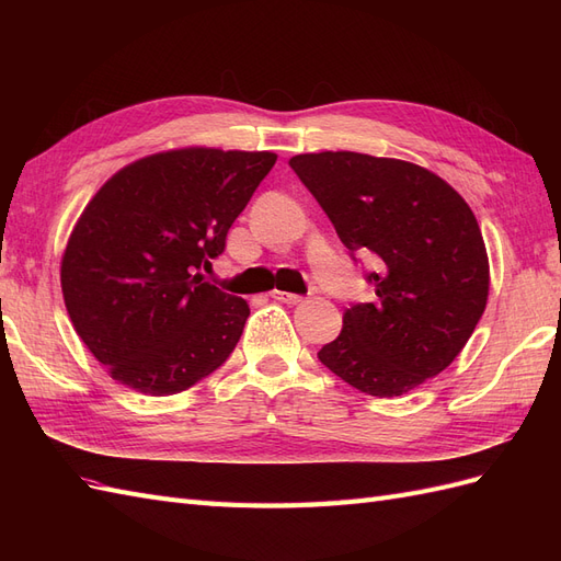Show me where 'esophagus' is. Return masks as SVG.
Listing matches in <instances>:
<instances>
[{
    "label": "esophagus",
    "mask_w": 561,
    "mask_h": 561,
    "mask_svg": "<svg viewBox=\"0 0 561 561\" xmlns=\"http://www.w3.org/2000/svg\"><path fill=\"white\" fill-rule=\"evenodd\" d=\"M271 297H274L276 301H283V304H299L304 297L301 295H295V293H283V290H274L271 293Z\"/></svg>",
    "instance_id": "34e87169"
}]
</instances>
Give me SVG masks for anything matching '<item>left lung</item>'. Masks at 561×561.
<instances>
[{"mask_svg":"<svg viewBox=\"0 0 561 561\" xmlns=\"http://www.w3.org/2000/svg\"><path fill=\"white\" fill-rule=\"evenodd\" d=\"M290 165L342 243L379 257L367 276L377 299L346 309L320 363L375 398L437 377L468 344L489 297L486 248L463 196L428 168L358 151L297 154Z\"/></svg>","mask_w":561,"mask_h":561,"instance_id":"left-lung-1","label":"left lung"}]
</instances>
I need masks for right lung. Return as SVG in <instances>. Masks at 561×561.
Listing matches in <instances>:
<instances>
[{"mask_svg":"<svg viewBox=\"0 0 561 561\" xmlns=\"http://www.w3.org/2000/svg\"><path fill=\"white\" fill-rule=\"evenodd\" d=\"M274 151L184 147L114 173L83 208L60 285L81 342L110 377L173 396L222 365L248 301L203 280L227 231L276 163Z\"/></svg>","mask_w":561,"mask_h":561,"instance_id":"add662e5","label":"right lung"}]
</instances>
